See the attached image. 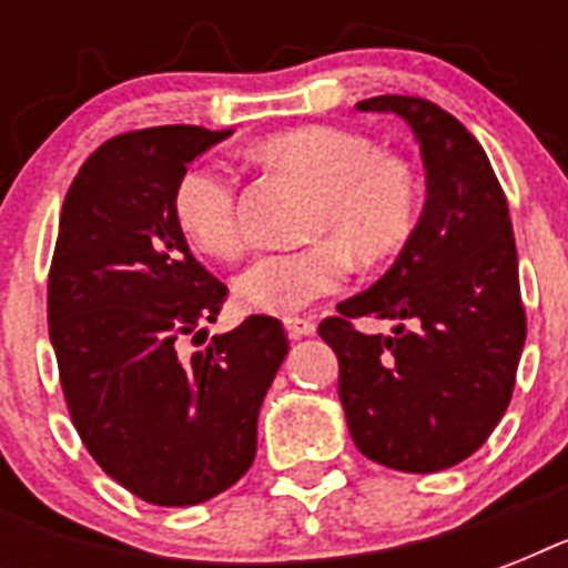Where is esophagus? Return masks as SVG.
<instances>
[{"label": "esophagus", "instance_id": "obj_1", "mask_svg": "<svg viewBox=\"0 0 568 568\" xmlns=\"http://www.w3.org/2000/svg\"><path fill=\"white\" fill-rule=\"evenodd\" d=\"M285 329H288V336L292 338L312 336V333H315V321L303 318V315H292V318H285Z\"/></svg>", "mask_w": 568, "mask_h": 568}]
</instances>
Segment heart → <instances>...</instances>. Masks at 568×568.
I'll list each match as a JSON object with an SVG mask.
<instances>
[{
	"instance_id": "heart-1",
	"label": "heart",
	"mask_w": 568,
	"mask_h": 568,
	"mask_svg": "<svg viewBox=\"0 0 568 568\" xmlns=\"http://www.w3.org/2000/svg\"><path fill=\"white\" fill-rule=\"evenodd\" d=\"M258 159L310 185L301 235L288 253L253 258L232 283L244 310L292 315L347 280V253L359 262L388 256L413 232L418 185L400 159L379 155L368 138L336 126H301L265 138ZM239 180L221 162H194L176 176L173 221L189 244L212 258L241 250Z\"/></svg>"
}]
</instances>
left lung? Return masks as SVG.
Listing matches in <instances>:
<instances>
[{
	"label": "left lung",
	"instance_id": "left-lung-1",
	"mask_svg": "<svg viewBox=\"0 0 568 568\" xmlns=\"http://www.w3.org/2000/svg\"><path fill=\"white\" fill-rule=\"evenodd\" d=\"M359 111L404 118L422 146L427 200L400 256L368 292L321 321L338 356V397L365 457L430 475L471 457L507 413L525 347L510 209L484 146L422 97H372ZM363 314L392 317L365 337Z\"/></svg>",
	"mask_w": 568,
	"mask_h": 568
}]
</instances>
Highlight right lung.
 <instances>
[{
  "label": "right lung",
  "mask_w": 568,
  "mask_h": 568,
  "mask_svg": "<svg viewBox=\"0 0 568 568\" xmlns=\"http://www.w3.org/2000/svg\"><path fill=\"white\" fill-rule=\"evenodd\" d=\"M232 129L155 126L105 141L67 191L49 267V342L84 448L141 501L191 507L256 457L258 406L288 338L250 315L205 342L226 285L191 256L173 182ZM203 344L191 355L181 342Z\"/></svg>",
  "instance_id": "right-lung-1"
}]
</instances>
